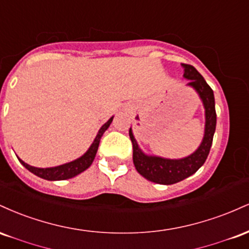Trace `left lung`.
<instances>
[{
    "label": "left lung",
    "mask_w": 249,
    "mask_h": 249,
    "mask_svg": "<svg viewBox=\"0 0 249 249\" xmlns=\"http://www.w3.org/2000/svg\"><path fill=\"white\" fill-rule=\"evenodd\" d=\"M182 68H184V77L190 79L187 85L198 92L205 107V119H206L205 134L198 150L191 156L181 159H166L161 157L147 156L139 148L131 127L128 131L133 146L134 167L145 179L156 184L172 185L196 173L206 161L215 132L216 113L213 90L196 68L190 64H182Z\"/></svg>",
    "instance_id": "obj_1"
}]
</instances>
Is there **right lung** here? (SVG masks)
Returning a JSON list of instances; mask_svg holds the SVG:
<instances>
[{"label": "right lung", "mask_w": 249, "mask_h": 249, "mask_svg": "<svg viewBox=\"0 0 249 249\" xmlns=\"http://www.w3.org/2000/svg\"><path fill=\"white\" fill-rule=\"evenodd\" d=\"M113 117H111L108 121L105 123L103 126L99 128L98 133H97L95 141H93L91 146L89 147V150L85 152L81 158L76 159V160L67 162V164L59 165V166L56 167H48V168H39V167H34L28 165L27 162H24L23 160L18 158L19 162H21L23 166L29 170L31 173H34L35 176L39 177V178H43L45 180H65V179H70L76 177L77 174L82 173L83 171H85L87 168L90 167V165L92 164L93 159H95L97 150H98L99 146V142H101V138L103 136V133L107 130V127L110 126V124L112 123Z\"/></svg>", "instance_id": "obj_1"}]
</instances>
